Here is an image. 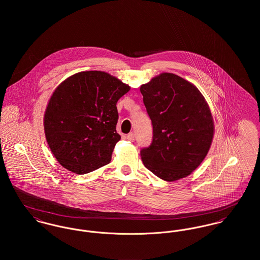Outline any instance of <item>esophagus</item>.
Masks as SVG:
<instances>
[{"mask_svg": "<svg viewBox=\"0 0 260 260\" xmlns=\"http://www.w3.org/2000/svg\"><path fill=\"white\" fill-rule=\"evenodd\" d=\"M127 139H128L129 141L133 142V141L135 140V134H134V133H129V134L127 135Z\"/></svg>", "mask_w": 260, "mask_h": 260, "instance_id": "1", "label": "esophagus"}]
</instances>
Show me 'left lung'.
<instances>
[{"instance_id": "8db88e82", "label": "left lung", "mask_w": 260, "mask_h": 260, "mask_svg": "<svg viewBox=\"0 0 260 260\" xmlns=\"http://www.w3.org/2000/svg\"><path fill=\"white\" fill-rule=\"evenodd\" d=\"M140 91L153 125L152 144L140 153L144 166L168 182L187 177L212 144L207 101L194 84L173 73L153 77Z\"/></svg>"}]
</instances>
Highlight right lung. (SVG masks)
<instances>
[{
  "instance_id": "1",
  "label": "right lung",
  "mask_w": 260,
  "mask_h": 260,
  "mask_svg": "<svg viewBox=\"0 0 260 260\" xmlns=\"http://www.w3.org/2000/svg\"><path fill=\"white\" fill-rule=\"evenodd\" d=\"M129 90V85L103 71L79 72L57 86L44 114V131L64 168L86 174L110 163L121 139L116 104Z\"/></svg>"
}]
</instances>
